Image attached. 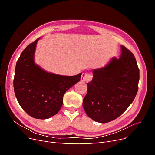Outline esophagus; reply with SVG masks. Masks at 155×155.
Masks as SVG:
<instances>
[{
	"instance_id": "obj_1",
	"label": "esophagus",
	"mask_w": 155,
	"mask_h": 155,
	"mask_svg": "<svg viewBox=\"0 0 155 155\" xmlns=\"http://www.w3.org/2000/svg\"><path fill=\"white\" fill-rule=\"evenodd\" d=\"M92 80V75L90 73H82V77H81V80L84 82H90Z\"/></svg>"
}]
</instances>
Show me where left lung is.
<instances>
[{"label": "left lung", "mask_w": 155, "mask_h": 155, "mask_svg": "<svg viewBox=\"0 0 155 155\" xmlns=\"http://www.w3.org/2000/svg\"><path fill=\"white\" fill-rule=\"evenodd\" d=\"M120 58H113L104 68L93 70L83 101L87 115L106 123L116 119L133 102L138 91L140 70L134 54L121 46Z\"/></svg>", "instance_id": "left-lung-1"}]
</instances>
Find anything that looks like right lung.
<instances>
[{
	"label": "right lung",
	"mask_w": 155,
	"mask_h": 155,
	"mask_svg": "<svg viewBox=\"0 0 155 155\" xmlns=\"http://www.w3.org/2000/svg\"><path fill=\"white\" fill-rule=\"evenodd\" d=\"M29 44L20 55L15 69L14 89L16 98L27 114L46 119L56 114L67 91L78 82L82 73L67 77L48 73L34 62L36 43Z\"/></svg>",
	"instance_id": "1"
}]
</instances>
